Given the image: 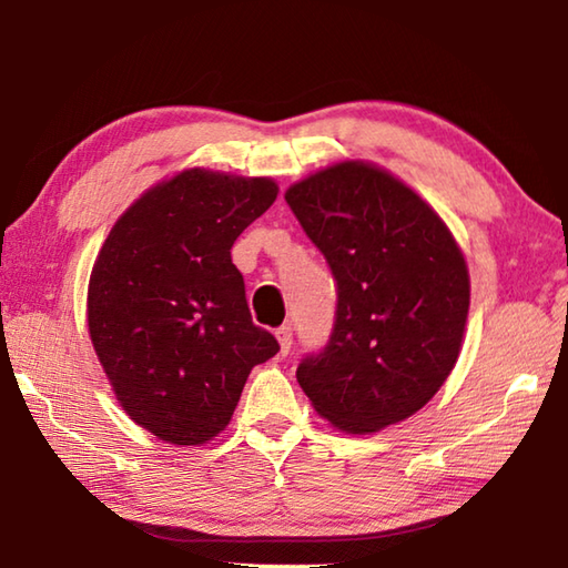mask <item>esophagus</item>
I'll return each instance as SVG.
<instances>
[{"label": "esophagus", "mask_w": 568, "mask_h": 568, "mask_svg": "<svg viewBox=\"0 0 568 568\" xmlns=\"http://www.w3.org/2000/svg\"><path fill=\"white\" fill-rule=\"evenodd\" d=\"M275 338H277V343H281V353L287 355V351H291V345H293V328H291V325H283V328H277Z\"/></svg>", "instance_id": "34e87169"}]
</instances>
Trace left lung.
I'll list each match as a JSON object with an SVG mask.
<instances>
[{
	"label": "left lung",
	"instance_id": "1",
	"mask_svg": "<svg viewBox=\"0 0 568 568\" xmlns=\"http://www.w3.org/2000/svg\"><path fill=\"white\" fill-rule=\"evenodd\" d=\"M338 283L323 353L297 365L318 416L365 436L410 418L458 361L470 305L454 233L406 182L343 160L285 190Z\"/></svg>",
	"mask_w": 568,
	"mask_h": 568
}]
</instances>
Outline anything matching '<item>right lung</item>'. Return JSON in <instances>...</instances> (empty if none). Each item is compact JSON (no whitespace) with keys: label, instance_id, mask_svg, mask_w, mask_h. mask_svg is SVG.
Here are the masks:
<instances>
[{"label":"right lung","instance_id":"1","mask_svg":"<svg viewBox=\"0 0 568 568\" xmlns=\"http://www.w3.org/2000/svg\"><path fill=\"white\" fill-rule=\"evenodd\" d=\"M275 197L271 178L190 168L142 192L100 247L90 341L122 410L165 444L223 434L250 371L281 351L230 257Z\"/></svg>","mask_w":568,"mask_h":568}]
</instances>
